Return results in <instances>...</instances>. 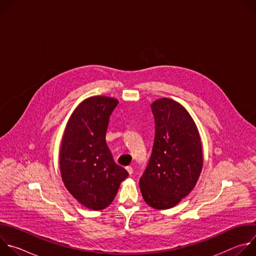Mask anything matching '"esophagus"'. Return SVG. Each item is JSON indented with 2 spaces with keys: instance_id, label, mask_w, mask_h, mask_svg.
<instances>
[{
  "instance_id": "1",
  "label": "esophagus",
  "mask_w": 256,
  "mask_h": 256,
  "mask_svg": "<svg viewBox=\"0 0 256 256\" xmlns=\"http://www.w3.org/2000/svg\"><path fill=\"white\" fill-rule=\"evenodd\" d=\"M126 170H128V172L130 175H132V172H134V169H132V166H128V167H126Z\"/></svg>"
}]
</instances>
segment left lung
<instances>
[{
    "label": "left lung",
    "mask_w": 256,
    "mask_h": 256,
    "mask_svg": "<svg viewBox=\"0 0 256 256\" xmlns=\"http://www.w3.org/2000/svg\"><path fill=\"white\" fill-rule=\"evenodd\" d=\"M151 108L155 138L140 188L149 206L165 210L194 190L202 168V149L198 128L184 106L162 98Z\"/></svg>",
    "instance_id": "left-lung-1"
}]
</instances>
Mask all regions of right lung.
Returning a JSON list of instances; mask_svg holds the SVG:
<instances>
[{"label":"right lung","mask_w":256,"mask_h":256,"mask_svg":"<svg viewBox=\"0 0 256 256\" xmlns=\"http://www.w3.org/2000/svg\"><path fill=\"white\" fill-rule=\"evenodd\" d=\"M118 101L94 96L72 112L60 152V174L70 194L88 208L99 210L114 200L128 172L118 165L105 140L106 130Z\"/></svg>","instance_id":"1"}]
</instances>
